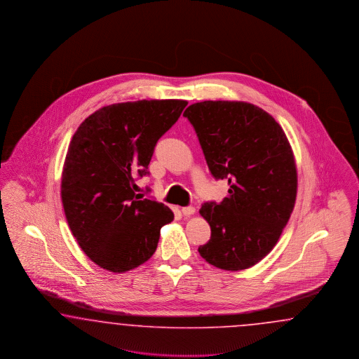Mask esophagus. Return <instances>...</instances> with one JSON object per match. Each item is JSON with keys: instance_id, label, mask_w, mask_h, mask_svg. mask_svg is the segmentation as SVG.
Segmentation results:
<instances>
[{"instance_id": "obj_1", "label": "esophagus", "mask_w": 359, "mask_h": 359, "mask_svg": "<svg viewBox=\"0 0 359 359\" xmlns=\"http://www.w3.org/2000/svg\"><path fill=\"white\" fill-rule=\"evenodd\" d=\"M195 208L194 207H184L182 208V213L184 215V216H191V215H194L195 213Z\"/></svg>"}]
</instances>
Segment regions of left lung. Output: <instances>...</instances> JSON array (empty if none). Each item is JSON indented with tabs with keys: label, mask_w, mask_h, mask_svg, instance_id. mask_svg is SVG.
I'll return each mask as SVG.
<instances>
[{
	"label": "left lung",
	"mask_w": 359,
	"mask_h": 359,
	"mask_svg": "<svg viewBox=\"0 0 359 359\" xmlns=\"http://www.w3.org/2000/svg\"><path fill=\"white\" fill-rule=\"evenodd\" d=\"M183 116L210 174L229 184L219 204L201 205L212 234L198 252L222 270L249 269L273 249L294 210L297 172L290 142L272 116L243 101L196 102Z\"/></svg>",
	"instance_id": "left-lung-1"
}]
</instances>
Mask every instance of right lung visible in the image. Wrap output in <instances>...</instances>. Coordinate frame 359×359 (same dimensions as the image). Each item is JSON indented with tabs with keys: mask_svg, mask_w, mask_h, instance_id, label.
Segmentation results:
<instances>
[{
	"mask_svg": "<svg viewBox=\"0 0 359 359\" xmlns=\"http://www.w3.org/2000/svg\"><path fill=\"white\" fill-rule=\"evenodd\" d=\"M187 104H113L90 114L74 134L62 175V203L79 246L101 269L129 271L150 259L161 228L174 219L170 208L135 194V180L149 175L156 142Z\"/></svg>",
	"mask_w": 359,
	"mask_h": 359,
	"instance_id": "right-lung-1",
	"label": "right lung"
}]
</instances>
